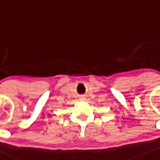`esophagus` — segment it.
<instances>
[{
	"mask_svg": "<svg viewBox=\"0 0 160 160\" xmlns=\"http://www.w3.org/2000/svg\"><path fill=\"white\" fill-rule=\"evenodd\" d=\"M80 100H85V99H84V98H81Z\"/></svg>",
	"mask_w": 160,
	"mask_h": 160,
	"instance_id": "1",
	"label": "esophagus"
}]
</instances>
